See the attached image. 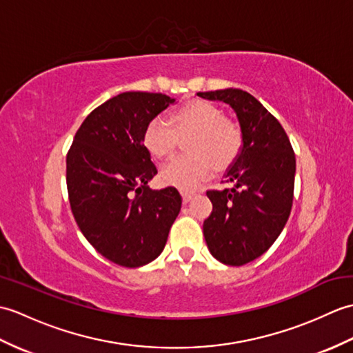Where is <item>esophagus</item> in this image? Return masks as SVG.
<instances>
[{
	"instance_id": "1",
	"label": "esophagus",
	"mask_w": 353,
	"mask_h": 353,
	"mask_svg": "<svg viewBox=\"0 0 353 353\" xmlns=\"http://www.w3.org/2000/svg\"><path fill=\"white\" fill-rule=\"evenodd\" d=\"M194 196H196V192H190V191H183V192H182V197H183L185 203H188L190 200H192Z\"/></svg>"
}]
</instances>
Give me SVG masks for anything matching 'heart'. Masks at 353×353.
Returning <instances> with one entry per match:
<instances>
[{
  "label": "heart",
  "instance_id": "1",
  "mask_svg": "<svg viewBox=\"0 0 353 353\" xmlns=\"http://www.w3.org/2000/svg\"><path fill=\"white\" fill-rule=\"evenodd\" d=\"M186 141L190 154L176 157L162 168V181L192 190L216 170H226L243 152V130L235 121L224 118L221 109L205 100H191L171 112L170 124L161 118L150 121L142 144L156 159H167L176 152L179 138Z\"/></svg>",
  "mask_w": 353,
  "mask_h": 353
}]
</instances>
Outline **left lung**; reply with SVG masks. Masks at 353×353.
Masks as SVG:
<instances>
[{"label": "left lung", "mask_w": 353, "mask_h": 353, "mask_svg": "<svg viewBox=\"0 0 353 353\" xmlns=\"http://www.w3.org/2000/svg\"><path fill=\"white\" fill-rule=\"evenodd\" d=\"M235 110L244 145L226 172L234 183L209 190L212 212L203 235L212 256L226 265H244L265 253L281 235L294 197L296 156L281 123L249 92L241 89L199 92Z\"/></svg>", "instance_id": "left-lung-1"}]
</instances>
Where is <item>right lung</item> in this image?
Instances as JSON below:
<instances>
[{"instance_id":"right-lung-1","label":"right lung","mask_w":353,"mask_h":353,"mask_svg":"<svg viewBox=\"0 0 353 353\" xmlns=\"http://www.w3.org/2000/svg\"><path fill=\"white\" fill-rule=\"evenodd\" d=\"M174 99L123 92L81 123L66 154V188L77 226L117 265L137 268L159 256L182 197L174 186L150 190L157 174L142 144L145 125Z\"/></svg>"}]
</instances>
